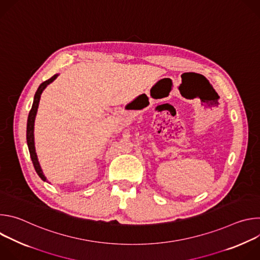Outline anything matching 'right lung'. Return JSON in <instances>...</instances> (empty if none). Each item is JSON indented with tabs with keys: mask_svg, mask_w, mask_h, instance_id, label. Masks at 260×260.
Returning a JSON list of instances; mask_svg holds the SVG:
<instances>
[{
	"mask_svg": "<svg viewBox=\"0 0 260 260\" xmlns=\"http://www.w3.org/2000/svg\"><path fill=\"white\" fill-rule=\"evenodd\" d=\"M57 77V75L52 76L50 79L44 81L43 83L40 84V86L37 89L35 96H34V102H32V106L31 109L28 113V117H27V123H26V142H27V147H28V151H29V155L34 165V168L37 172V174L39 175V177L43 180L46 181V177L43 175L42 169L39 165L38 158H37V154H36V150H35V143H34V122H35V117L37 114V109H38L39 106V101H40V96L42 91L44 90V88L51 83L55 78Z\"/></svg>",
	"mask_w": 260,
	"mask_h": 260,
	"instance_id": "add662e5",
	"label": "right lung"
}]
</instances>
